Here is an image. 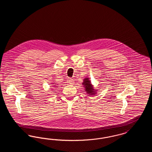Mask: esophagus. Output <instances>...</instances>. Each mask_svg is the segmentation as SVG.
I'll return each mask as SVG.
<instances>
[{"instance_id": "1", "label": "esophagus", "mask_w": 152, "mask_h": 152, "mask_svg": "<svg viewBox=\"0 0 152 152\" xmlns=\"http://www.w3.org/2000/svg\"><path fill=\"white\" fill-rule=\"evenodd\" d=\"M74 83H75L74 80L73 79H71V78H69V84H74Z\"/></svg>"}]
</instances>
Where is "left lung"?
Here are the masks:
<instances>
[{"mask_svg":"<svg viewBox=\"0 0 152 152\" xmlns=\"http://www.w3.org/2000/svg\"><path fill=\"white\" fill-rule=\"evenodd\" d=\"M83 87H84L85 91L87 94L91 96H95L97 94V90L94 89V85L92 84L91 81L89 77H86L83 79V82L82 83Z\"/></svg>","mask_w":152,"mask_h":152,"instance_id":"obj_1","label":"left lung"}]
</instances>
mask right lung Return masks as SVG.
I'll list each match as a JSON object with an SVG mask.
<instances>
[{
	"instance_id": "right-lung-1",
	"label": "right lung",
	"mask_w": 152,
	"mask_h": 152,
	"mask_svg": "<svg viewBox=\"0 0 152 152\" xmlns=\"http://www.w3.org/2000/svg\"><path fill=\"white\" fill-rule=\"evenodd\" d=\"M52 84H53V83H52ZM55 85H53V87H54V88H56V87H57V86H55Z\"/></svg>"
}]
</instances>
